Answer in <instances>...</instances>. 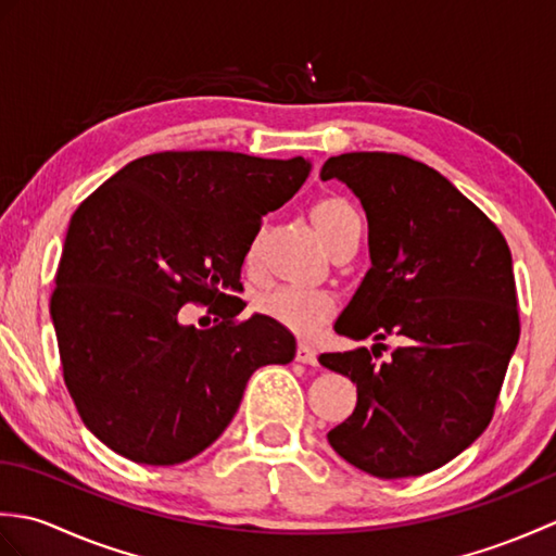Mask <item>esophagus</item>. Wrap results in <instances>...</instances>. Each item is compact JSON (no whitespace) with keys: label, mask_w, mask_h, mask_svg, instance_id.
<instances>
[{"label":"esophagus","mask_w":556,"mask_h":556,"mask_svg":"<svg viewBox=\"0 0 556 556\" xmlns=\"http://www.w3.org/2000/svg\"><path fill=\"white\" fill-rule=\"evenodd\" d=\"M296 361L305 363V365H317V353L315 349L308 344V341H301L296 349Z\"/></svg>","instance_id":"1"}]
</instances>
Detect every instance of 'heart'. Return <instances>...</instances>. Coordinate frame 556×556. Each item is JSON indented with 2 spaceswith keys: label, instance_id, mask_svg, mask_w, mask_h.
<instances>
[{
  "label": "heart",
  "instance_id": "b5f03b06",
  "mask_svg": "<svg viewBox=\"0 0 556 556\" xmlns=\"http://www.w3.org/2000/svg\"><path fill=\"white\" fill-rule=\"evenodd\" d=\"M313 222L329 251H334L341 241H346L349 236L361 231L358 212L353 210V205L346 198H339V195H327L317 200L313 205ZM243 260L248 269L255 267L257 233L248 241ZM255 305L260 313L269 317V320L285 325L299 334H311L327 320L329 315L334 313L337 301L332 293L325 289L287 285V287H277L263 293V296L255 301Z\"/></svg>",
  "mask_w": 556,
  "mask_h": 556
}]
</instances>
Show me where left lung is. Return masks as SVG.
<instances>
[{"instance_id": "8db88e82", "label": "left lung", "mask_w": 556, "mask_h": 556, "mask_svg": "<svg viewBox=\"0 0 556 556\" xmlns=\"http://www.w3.org/2000/svg\"><path fill=\"white\" fill-rule=\"evenodd\" d=\"M320 176L361 198L370 229L372 267L334 329L375 339L320 356L358 387L356 408L327 440L375 478L430 473L494 416L521 332L509 243L440 172L406 155L346 152Z\"/></svg>"}]
</instances>
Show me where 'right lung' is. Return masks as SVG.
<instances>
[{"instance_id":"add662e5","label":"right lung","mask_w":556,"mask_h":556,"mask_svg":"<svg viewBox=\"0 0 556 556\" xmlns=\"http://www.w3.org/2000/svg\"><path fill=\"white\" fill-rule=\"evenodd\" d=\"M311 162L186 150L138 157L71 217L50 313L86 428L136 464L174 466L227 430L251 375L291 363L267 315L239 320L245 245L303 186ZM186 302L217 326L178 323Z\"/></svg>"}]
</instances>
